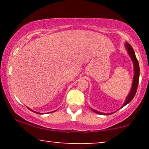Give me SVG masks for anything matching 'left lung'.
<instances>
[{"instance_id": "left-lung-1", "label": "left lung", "mask_w": 149, "mask_h": 149, "mask_svg": "<svg viewBox=\"0 0 149 149\" xmlns=\"http://www.w3.org/2000/svg\"><path fill=\"white\" fill-rule=\"evenodd\" d=\"M125 47L126 49H127L128 55H129V56L130 57V58H131L132 62H133L134 74V77H133V81H132L131 90H130L129 94H128L127 97H126L125 102H124L123 104L122 105L121 109V108H123V107H125V105H127V104H129L130 102L132 100V99L134 98V97L135 96L136 91H137L138 82H139V77H140L139 63H138V61L137 60V58H136L135 53H134V51L133 49V48H132V47L128 43V42H125ZM90 109L92 110V111L94 112V113H97V114H99V115H111V114L115 113V112H113V113H101V112H100V111H97L95 109H91V108H90Z\"/></svg>"}]
</instances>
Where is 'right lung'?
<instances>
[{"label": "right lung", "instance_id": "obj_1", "mask_svg": "<svg viewBox=\"0 0 149 149\" xmlns=\"http://www.w3.org/2000/svg\"><path fill=\"white\" fill-rule=\"evenodd\" d=\"M28 109H29V108H28ZM29 109L30 110V111H32V112H34V113H38V114H44V113H37V112H36V111H32V110H31V109ZM55 111H53V112H55ZM53 112H52V113H53ZM50 113H52V112H50Z\"/></svg>", "mask_w": 149, "mask_h": 149}]
</instances>
